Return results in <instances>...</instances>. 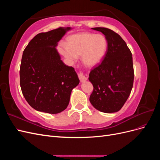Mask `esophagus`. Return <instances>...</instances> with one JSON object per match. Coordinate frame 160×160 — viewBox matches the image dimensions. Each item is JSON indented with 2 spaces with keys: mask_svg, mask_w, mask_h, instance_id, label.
Wrapping results in <instances>:
<instances>
[{
  "mask_svg": "<svg viewBox=\"0 0 160 160\" xmlns=\"http://www.w3.org/2000/svg\"><path fill=\"white\" fill-rule=\"evenodd\" d=\"M78 77H79V79L80 80L81 82H84L85 81H86L88 79V77H87L84 73L83 71H80L79 73H78Z\"/></svg>",
  "mask_w": 160,
  "mask_h": 160,
  "instance_id": "esophagus-1",
  "label": "esophagus"
}]
</instances>
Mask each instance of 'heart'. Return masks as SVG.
Masks as SVG:
<instances>
[{
    "label": "heart",
    "mask_w": 160,
    "mask_h": 160,
    "mask_svg": "<svg viewBox=\"0 0 160 160\" xmlns=\"http://www.w3.org/2000/svg\"><path fill=\"white\" fill-rule=\"evenodd\" d=\"M68 46L63 45L60 51L67 59L75 61L82 55L84 63L94 67L102 61L108 49V41L102 35L81 32L69 37Z\"/></svg>",
    "instance_id": "obj_1"
}]
</instances>
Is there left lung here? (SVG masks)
<instances>
[{
	"instance_id": "8db88e82",
	"label": "left lung",
	"mask_w": 160,
	"mask_h": 160,
	"mask_svg": "<svg viewBox=\"0 0 160 160\" xmlns=\"http://www.w3.org/2000/svg\"><path fill=\"white\" fill-rule=\"evenodd\" d=\"M93 29L105 35L108 49L101 63L90 71L89 80L93 90L89 101L101 112H117L126 102L133 88L134 71L132 52L117 32L104 27Z\"/></svg>"
}]
</instances>
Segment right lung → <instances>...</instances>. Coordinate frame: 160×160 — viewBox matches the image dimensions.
Masks as SVG:
<instances>
[{
  "mask_svg": "<svg viewBox=\"0 0 160 160\" xmlns=\"http://www.w3.org/2000/svg\"><path fill=\"white\" fill-rule=\"evenodd\" d=\"M69 29L60 27L38 33L23 51L20 67L21 91L28 103L38 111L56 114L64 111L72 89L79 83L73 67L61 60L55 49Z\"/></svg>",
  "mask_w": 160,
  "mask_h": 160,
  "instance_id": "1",
  "label": "right lung"
}]
</instances>
